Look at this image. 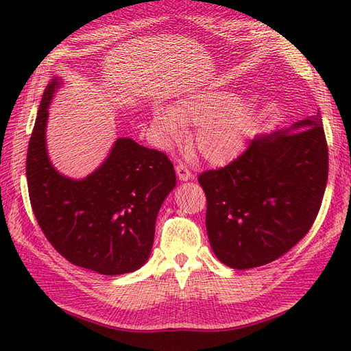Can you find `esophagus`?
I'll return each instance as SVG.
<instances>
[{"label":"esophagus","instance_id":"obj_1","mask_svg":"<svg viewBox=\"0 0 351 351\" xmlns=\"http://www.w3.org/2000/svg\"><path fill=\"white\" fill-rule=\"evenodd\" d=\"M176 173H177L178 180H182V182H189L190 178H193L192 171H190V169L187 168V165H184V164H178L176 167Z\"/></svg>","mask_w":351,"mask_h":351}]
</instances>
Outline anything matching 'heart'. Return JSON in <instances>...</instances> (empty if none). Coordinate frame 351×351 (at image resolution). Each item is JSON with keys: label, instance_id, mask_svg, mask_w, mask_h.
<instances>
[{"label": "heart", "instance_id": "obj_1", "mask_svg": "<svg viewBox=\"0 0 351 351\" xmlns=\"http://www.w3.org/2000/svg\"><path fill=\"white\" fill-rule=\"evenodd\" d=\"M253 120L247 101L228 89H210L189 95L171 107L156 105L152 132L167 149L182 142L186 125H195L193 145L208 162L222 165L236 159L246 146Z\"/></svg>", "mask_w": 351, "mask_h": 351}]
</instances>
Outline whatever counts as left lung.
Returning a JSON list of instances; mask_svg holds the SVG:
<instances>
[{"mask_svg": "<svg viewBox=\"0 0 351 351\" xmlns=\"http://www.w3.org/2000/svg\"><path fill=\"white\" fill-rule=\"evenodd\" d=\"M206 195V231L215 256L249 269L282 256L319 212L328 180L322 117L259 134L246 152L199 176Z\"/></svg>", "mask_w": 351, "mask_h": 351, "instance_id": "8db88e82", "label": "left lung"}]
</instances>
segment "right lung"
I'll return each mask as SVG.
<instances>
[{
    "mask_svg": "<svg viewBox=\"0 0 351 351\" xmlns=\"http://www.w3.org/2000/svg\"><path fill=\"white\" fill-rule=\"evenodd\" d=\"M61 84L60 77L48 83L29 141L32 209L48 241L73 265L102 275L133 272L149 259L159 208L177 183L174 167L165 154L119 137L88 177L58 173L48 158L45 130Z\"/></svg>",
    "mask_w": 351,
    "mask_h": 351,
    "instance_id": "1",
    "label": "right lung"
}]
</instances>
